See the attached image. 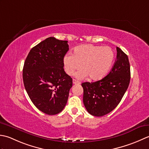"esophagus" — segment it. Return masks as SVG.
<instances>
[{
    "label": "esophagus",
    "mask_w": 149,
    "mask_h": 149,
    "mask_svg": "<svg viewBox=\"0 0 149 149\" xmlns=\"http://www.w3.org/2000/svg\"><path fill=\"white\" fill-rule=\"evenodd\" d=\"M72 84L74 85H79V84H80V81L75 80V79H73V80H72Z\"/></svg>",
    "instance_id": "1"
}]
</instances>
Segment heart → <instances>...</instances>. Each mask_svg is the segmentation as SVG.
<instances>
[{
	"mask_svg": "<svg viewBox=\"0 0 149 149\" xmlns=\"http://www.w3.org/2000/svg\"><path fill=\"white\" fill-rule=\"evenodd\" d=\"M114 52L110 47L98 46L93 44H83L74 48L72 54L63 58L65 71L72 75L76 70L79 78L89 76L92 80H99L107 74L114 60Z\"/></svg>",
	"mask_w": 149,
	"mask_h": 149,
	"instance_id": "1",
	"label": "heart"
}]
</instances>
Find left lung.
Wrapping results in <instances>:
<instances>
[{
    "label": "left lung",
    "mask_w": 149,
    "mask_h": 149,
    "mask_svg": "<svg viewBox=\"0 0 149 149\" xmlns=\"http://www.w3.org/2000/svg\"><path fill=\"white\" fill-rule=\"evenodd\" d=\"M113 68L102 80L81 84L83 102L88 113L103 116L114 110L119 104L129 87L130 80L128 56L118 47Z\"/></svg>",
    "instance_id": "8db88e82"
}]
</instances>
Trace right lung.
Returning <instances> with one entry per match:
<instances>
[{
  "label": "right lung",
  "instance_id": "1",
  "mask_svg": "<svg viewBox=\"0 0 149 149\" xmlns=\"http://www.w3.org/2000/svg\"><path fill=\"white\" fill-rule=\"evenodd\" d=\"M68 41L49 37L33 47L24 62V85L33 104L48 115L61 112L68 102L72 79L63 69Z\"/></svg>",
  "mask_w": 149,
  "mask_h": 149
}]
</instances>
